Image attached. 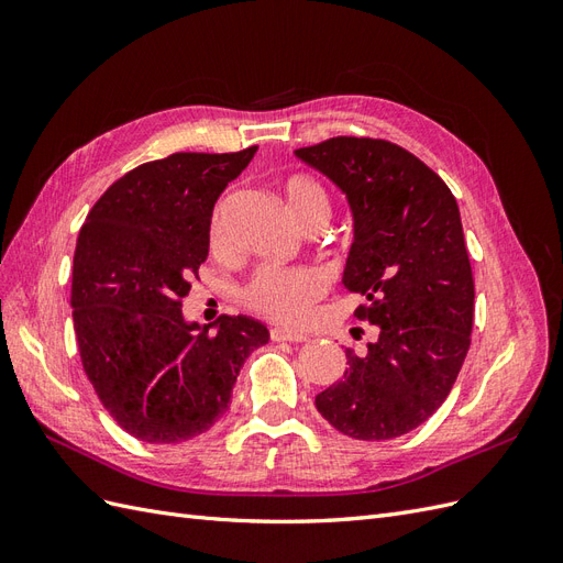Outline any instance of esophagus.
Masks as SVG:
<instances>
[{
    "label": "esophagus",
    "instance_id": "esophagus-1",
    "mask_svg": "<svg viewBox=\"0 0 563 563\" xmlns=\"http://www.w3.org/2000/svg\"><path fill=\"white\" fill-rule=\"evenodd\" d=\"M269 338L275 340V343H305V340H308V335L288 329H272Z\"/></svg>",
    "mask_w": 563,
    "mask_h": 563
}]
</instances>
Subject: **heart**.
Listing matches in <instances>:
<instances>
[{
	"instance_id": "b5f03b06",
	"label": "heart",
	"mask_w": 563,
	"mask_h": 563,
	"mask_svg": "<svg viewBox=\"0 0 563 563\" xmlns=\"http://www.w3.org/2000/svg\"><path fill=\"white\" fill-rule=\"evenodd\" d=\"M284 199L291 209L298 225H305L308 220L331 216V199L323 185L310 176H291L284 183ZM228 209V199L218 203L211 223V242L213 246L223 244V218ZM327 294V279L319 272L308 267H261L242 288V302L251 312L265 317L269 321L296 327L310 314L312 305Z\"/></svg>"
}]
</instances>
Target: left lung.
I'll return each instance as SVG.
<instances>
[{"label": "left lung", "mask_w": 563, "mask_h": 563, "mask_svg": "<svg viewBox=\"0 0 563 563\" xmlns=\"http://www.w3.org/2000/svg\"><path fill=\"white\" fill-rule=\"evenodd\" d=\"M296 157L350 203L343 284L366 298L354 317L378 329L364 356L347 352L317 411L352 439L401 437L444 404L470 350L474 279L455 197L416 155L378 139L338 135Z\"/></svg>", "instance_id": "8db88e82"}]
</instances>
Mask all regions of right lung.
Instances as JSON below:
<instances>
[{
	"instance_id": "add662e5",
	"label": "right lung",
	"mask_w": 563,
	"mask_h": 563,
	"mask_svg": "<svg viewBox=\"0 0 563 563\" xmlns=\"http://www.w3.org/2000/svg\"><path fill=\"white\" fill-rule=\"evenodd\" d=\"M255 150L176 152L112 183L79 230L73 319L81 366L100 404L131 437L183 444L225 416L246 356L269 331L251 317H183L209 255L213 207Z\"/></svg>"
}]
</instances>
